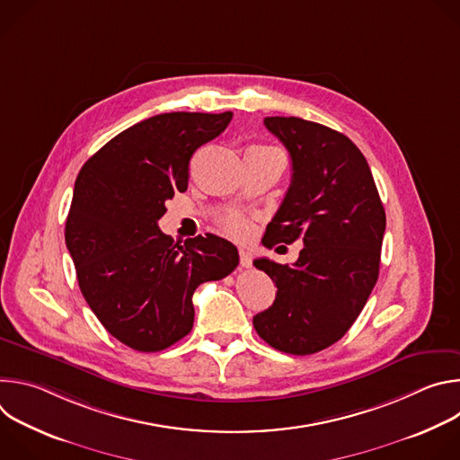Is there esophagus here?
Listing matches in <instances>:
<instances>
[{
	"label": "esophagus",
	"instance_id": "obj_1",
	"mask_svg": "<svg viewBox=\"0 0 460 460\" xmlns=\"http://www.w3.org/2000/svg\"><path fill=\"white\" fill-rule=\"evenodd\" d=\"M240 266L242 268H251V252L247 249H240Z\"/></svg>",
	"mask_w": 460,
	"mask_h": 460
}]
</instances>
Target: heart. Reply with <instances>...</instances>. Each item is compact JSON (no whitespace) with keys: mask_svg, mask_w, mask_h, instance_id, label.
Wrapping results in <instances>:
<instances>
[{"mask_svg":"<svg viewBox=\"0 0 460 460\" xmlns=\"http://www.w3.org/2000/svg\"><path fill=\"white\" fill-rule=\"evenodd\" d=\"M222 229L236 240H247L254 231L251 218L242 213H229L227 217H224Z\"/></svg>","mask_w":460,"mask_h":460,"instance_id":"1","label":"heart"}]
</instances>
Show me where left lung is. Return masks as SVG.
Wrapping results in <instances>:
<instances>
[{
    "label": "left lung",
    "instance_id": "8db88e82",
    "mask_svg": "<svg viewBox=\"0 0 460 460\" xmlns=\"http://www.w3.org/2000/svg\"><path fill=\"white\" fill-rule=\"evenodd\" d=\"M291 156V185L264 243L302 242L282 266L256 258L277 284V298L252 325L271 348L313 355L341 341L364 309L380 268L385 213L358 147L339 130L302 118L264 119Z\"/></svg>",
    "mask_w": 460,
    "mask_h": 460
}]
</instances>
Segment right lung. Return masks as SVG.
Returning a JSON list of instances; mask_svg holds the SVG:
<instances>
[{
    "instance_id": "obj_1",
    "label": "right lung",
    "mask_w": 460,
    "mask_h": 460,
    "mask_svg": "<svg viewBox=\"0 0 460 460\" xmlns=\"http://www.w3.org/2000/svg\"><path fill=\"white\" fill-rule=\"evenodd\" d=\"M233 112H165L107 142L82 167L65 243L89 307L121 344L142 353L181 341L194 322L192 293L238 266V249L217 234L183 245L158 227L165 202L183 192L189 160L215 140Z\"/></svg>"
}]
</instances>
